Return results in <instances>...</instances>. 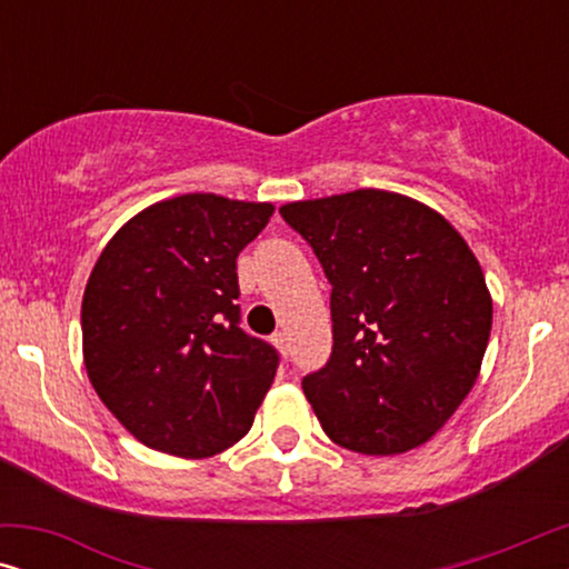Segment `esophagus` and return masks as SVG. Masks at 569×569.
Wrapping results in <instances>:
<instances>
[{
	"label": "esophagus",
	"mask_w": 569,
	"mask_h": 569,
	"mask_svg": "<svg viewBox=\"0 0 569 569\" xmlns=\"http://www.w3.org/2000/svg\"><path fill=\"white\" fill-rule=\"evenodd\" d=\"M271 341H274V345H277V349H279V352H282V355L287 357V333H284V331H277V333H274V337H271Z\"/></svg>",
	"instance_id": "34e87169"
}]
</instances>
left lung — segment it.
<instances>
[{"instance_id": "left-lung-1", "label": "left lung", "mask_w": 569, "mask_h": 569, "mask_svg": "<svg viewBox=\"0 0 569 569\" xmlns=\"http://www.w3.org/2000/svg\"><path fill=\"white\" fill-rule=\"evenodd\" d=\"M331 282L329 362L302 378L337 446L396 456L422 446L477 383L492 298L446 217L393 191L360 189L279 207Z\"/></svg>"}]
</instances>
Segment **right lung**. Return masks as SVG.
<instances>
[{"mask_svg":"<svg viewBox=\"0 0 569 569\" xmlns=\"http://www.w3.org/2000/svg\"><path fill=\"white\" fill-rule=\"evenodd\" d=\"M274 204L183 193L131 217L82 298V355L108 411L147 448L209 458L251 430L279 355L240 329L236 259Z\"/></svg>","mask_w":569,"mask_h":569,"instance_id":"1","label":"right lung"}]
</instances>
